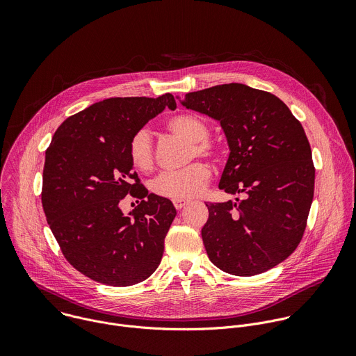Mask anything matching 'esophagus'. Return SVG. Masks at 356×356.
<instances>
[{"mask_svg": "<svg viewBox=\"0 0 356 356\" xmlns=\"http://www.w3.org/2000/svg\"><path fill=\"white\" fill-rule=\"evenodd\" d=\"M188 200H173V206L176 210H181L188 204Z\"/></svg>", "mask_w": 356, "mask_h": 356, "instance_id": "34e87169", "label": "esophagus"}]
</instances>
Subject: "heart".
<instances>
[{
    "instance_id": "obj_1",
    "label": "heart",
    "mask_w": 356,
    "mask_h": 356,
    "mask_svg": "<svg viewBox=\"0 0 356 356\" xmlns=\"http://www.w3.org/2000/svg\"><path fill=\"white\" fill-rule=\"evenodd\" d=\"M168 129L188 140L187 158L216 156V146L209 139L210 127L201 117L191 113H180L170 117L166 122ZM128 158L132 168L140 173H147L154 169V140L146 128L134 132L128 143ZM211 179L209 166L202 162H194L184 169L163 172L154 183L152 190L155 194L173 200H186L198 195L204 190Z\"/></svg>"
}]
</instances>
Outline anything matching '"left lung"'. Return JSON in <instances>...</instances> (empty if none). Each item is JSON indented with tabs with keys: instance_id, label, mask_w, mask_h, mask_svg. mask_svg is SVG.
Wrapping results in <instances>:
<instances>
[{
	"instance_id": "obj_1",
	"label": "left lung",
	"mask_w": 356,
	"mask_h": 356,
	"mask_svg": "<svg viewBox=\"0 0 356 356\" xmlns=\"http://www.w3.org/2000/svg\"><path fill=\"white\" fill-rule=\"evenodd\" d=\"M181 104L220 121L231 150L220 188L246 195L206 204L201 236L210 261L235 276L275 268L300 243L314 195L300 121L276 95L239 83L187 92Z\"/></svg>"
}]
</instances>
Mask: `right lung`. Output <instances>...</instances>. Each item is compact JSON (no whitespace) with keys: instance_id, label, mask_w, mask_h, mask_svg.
<instances>
[{"instance_id":"add662e5","label":"right lung","mask_w":356,"mask_h":356,"mask_svg":"<svg viewBox=\"0 0 356 356\" xmlns=\"http://www.w3.org/2000/svg\"><path fill=\"white\" fill-rule=\"evenodd\" d=\"M176 108L172 94L107 98L69 117L46 149L42 206L65 258L84 276L132 286L159 266L176 217L172 201L147 193L128 158L135 131ZM141 198L125 216V195Z\"/></svg>"}]
</instances>
